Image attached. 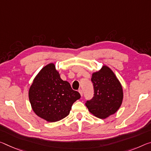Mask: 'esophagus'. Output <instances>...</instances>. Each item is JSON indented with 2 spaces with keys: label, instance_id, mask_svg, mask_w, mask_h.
<instances>
[{
  "label": "esophagus",
  "instance_id": "34e87169",
  "mask_svg": "<svg viewBox=\"0 0 151 151\" xmlns=\"http://www.w3.org/2000/svg\"><path fill=\"white\" fill-rule=\"evenodd\" d=\"M78 92H79V93L81 94V96H83V91L81 90V89H79L78 90Z\"/></svg>",
  "mask_w": 151,
  "mask_h": 151
}]
</instances>
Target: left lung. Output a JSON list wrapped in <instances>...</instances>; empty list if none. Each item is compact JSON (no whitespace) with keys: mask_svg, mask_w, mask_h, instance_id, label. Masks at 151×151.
Instances as JSON below:
<instances>
[{"mask_svg":"<svg viewBox=\"0 0 151 151\" xmlns=\"http://www.w3.org/2000/svg\"><path fill=\"white\" fill-rule=\"evenodd\" d=\"M91 81L94 94L85 105L94 116L105 119L116 113L120 107L123 99L122 87L113 71L106 66L93 74Z\"/></svg>","mask_w":151,"mask_h":151,"instance_id":"obj_1","label":"left lung"}]
</instances>
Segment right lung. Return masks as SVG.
<instances>
[{
  "label": "right lung",
  "mask_w": 151,
  "mask_h": 151,
  "mask_svg": "<svg viewBox=\"0 0 151 151\" xmlns=\"http://www.w3.org/2000/svg\"><path fill=\"white\" fill-rule=\"evenodd\" d=\"M80 98V93L74 91L70 83L61 79L52 63L40 70L29 91L33 111L50 122L68 116L73 104Z\"/></svg>",
  "instance_id": "right-lung-1"
}]
</instances>
